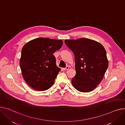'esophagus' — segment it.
Masks as SVG:
<instances>
[{"mask_svg":"<svg viewBox=\"0 0 125 125\" xmlns=\"http://www.w3.org/2000/svg\"><path fill=\"white\" fill-rule=\"evenodd\" d=\"M69 69V66H66V68H63V69L64 70H68Z\"/></svg>","mask_w":125,"mask_h":125,"instance_id":"esophagus-1","label":"esophagus"}]
</instances>
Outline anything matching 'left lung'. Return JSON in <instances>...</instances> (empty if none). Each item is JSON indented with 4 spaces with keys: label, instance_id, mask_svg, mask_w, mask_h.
<instances>
[{
    "label": "left lung",
    "instance_id": "left-lung-1",
    "mask_svg": "<svg viewBox=\"0 0 125 125\" xmlns=\"http://www.w3.org/2000/svg\"><path fill=\"white\" fill-rule=\"evenodd\" d=\"M75 57L76 74L73 86L82 93L93 90L102 81L109 65L106 51L97 42L87 38L65 40Z\"/></svg>",
    "mask_w": 125,
    "mask_h": 125
}]
</instances>
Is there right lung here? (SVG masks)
<instances>
[{"label": "right lung", "instance_id": "add662e5", "mask_svg": "<svg viewBox=\"0 0 125 125\" xmlns=\"http://www.w3.org/2000/svg\"><path fill=\"white\" fill-rule=\"evenodd\" d=\"M62 45L61 40L40 38L23 46L20 65L24 80L31 88L44 91L53 85L61 70L56 66L53 53Z\"/></svg>", "mask_w": 125, "mask_h": 125}]
</instances>
